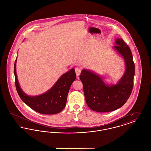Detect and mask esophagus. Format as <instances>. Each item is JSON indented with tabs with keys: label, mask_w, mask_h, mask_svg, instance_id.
I'll return each mask as SVG.
<instances>
[{
	"label": "esophagus",
	"mask_w": 151,
	"mask_h": 151,
	"mask_svg": "<svg viewBox=\"0 0 151 151\" xmlns=\"http://www.w3.org/2000/svg\"><path fill=\"white\" fill-rule=\"evenodd\" d=\"M75 73L76 74V76H79V75H80V73H81V68H80L79 67H76V68H75Z\"/></svg>",
	"instance_id": "obj_1"
}]
</instances>
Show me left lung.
<instances>
[{
	"mask_svg": "<svg viewBox=\"0 0 151 151\" xmlns=\"http://www.w3.org/2000/svg\"><path fill=\"white\" fill-rule=\"evenodd\" d=\"M114 49L124 58L126 71L115 85H106L100 76L88 70H83L80 79L83 85L86 104L92 110L106 113L115 110L129 99L134 86L135 65L129 46L122 38L115 41Z\"/></svg>",
	"mask_w": 151,
	"mask_h": 151,
	"instance_id": "left-lung-1",
	"label": "left lung"
}]
</instances>
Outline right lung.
<instances>
[{
  "instance_id": "1",
  "label": "right lung",
  "mask_w": 151,
  "mask_h": 151,
  "mask_svg": "<svg viewBox=\"0 0 151 151\" xmlns=\"http://www.w3.org/2000/svg\"><path fill=\"white\" fill-rule=\"evenodd\" d=\"M16 61L17 58L14 65L15 86L22 101L33 110L42 114H55L62 111L66 104L70 88L76 78L74 68L62 75L46 93L37 96H29L22 91L18 82L16 71Z\"/></svg>"
}]
</instances>
